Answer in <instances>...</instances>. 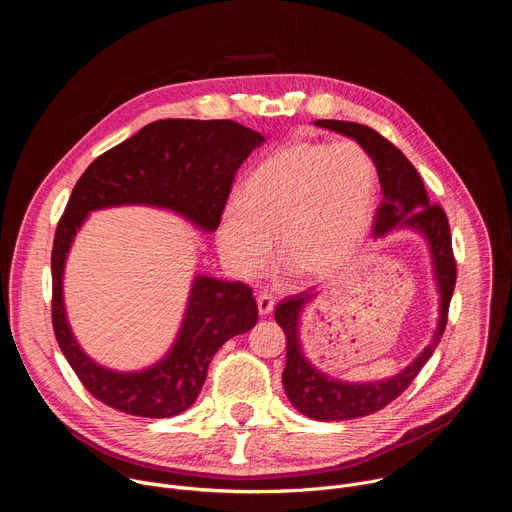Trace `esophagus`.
<instances>
[{
  "instance_id": "obj_1",
  "label": "esophagus",
  "mask_w": 512,
  "mask_h": 512,
  "mask_svg": "<svg viewBox=\"0 0 512 512\" xmlns=\"http://www.w3.org/2000/svg\"><path fill=\"white\" fill-rule=\"evenodd\" d=\"M273 304H275V300H273L269 294H259V296H257V310H259L261 316L271 314Z\"/></svg>"
}]
</instances>
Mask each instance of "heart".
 Returning a JSON list of instances; mask_svg holds the SVG:
<instances>
[{"label": "heart", "instance_id": "b5f03b06", "mask_svg": "<svg viewBox=\"0 0 512 512\" xmlns=\"http://www.w3.org/2000/svg\"><path fill=\"white\" fill-rule=\"evenodd\" d=\"M377 196L373 160L352 141H298L267 156L221 216L216 243L241 277L259 275L273 255L304 277L342 269L369 231Z\"/></svg>", "mask_w": 512, "mask_h": 512}]
</instances>
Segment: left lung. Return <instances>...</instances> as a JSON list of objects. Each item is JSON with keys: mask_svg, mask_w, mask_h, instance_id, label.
I'll use <instances>...</instances> for the list:
<instances>
[{"mask_svg": "<svg viewBox=\"0 0 512 512\" xmlns=\"http://www.w3.org/2000/svg\"><path fill=\"white\" fill-rule=\"evenodd\" d=\"M316 125L354 139L371 156L383 190V202L377 208L373 235L379 239L397 229H411L419 233L429 247L433 279L437 294H440V316H437L431 342L401 373L381 381L364 383H348L328 377L326 373L318 371L306 356L300 340L302 314L304 308L316 298V291L306 289L302 294L289 296L277 306L275 322L285 332L287 360L281 379L287 399L310 419L344 421L381 411L411 385L442 340L458 271L452 253L448 216L440 204L429 202L421 176L403 156V152L367 125L334 119H320Z\"/></svg>", "mask_w": 512, "mask_h": 512, "instance_id": "obj_1", "label": "left lung"}]
</instances>
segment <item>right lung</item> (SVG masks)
<instances>
[{
  "label": "right lung",
  "mask_w": 512,
  "mask_h": 512,
  "mask_svg": "<svg viewBox=\"0 0 512 512\" xmlns=\"http://www.w3.org/2000/svg\"><path fill=\"white\" fill-rule=\"evenodd\" d=\"M263 141L259 131L229 119H162L99 156L72 188L52 247V326L72 371L111 409L152 419L186 411L216 350L257 324V304L245 283L194 275L170 350L141 371L107 369L83 350L66 318L62 279L77 231L93 210L137 204L170 210L212 233L237 170Z\"/></svg>",
  "instance_id": "obj_1"
}]
</instances>
